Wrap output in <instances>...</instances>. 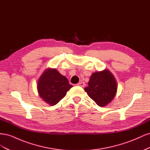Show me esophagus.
I'll return each mask as SVG.
<instances>
[{
  "mask_svg": "<svg viewBox=\"0 0 150 150\" xmlns=\"http://www.w3.org/2000/svg\"><path fill=\"white\" fill-rule=\"evenodd\" d=\"M77 85L79 86H81V87H84L85 84H84V82H81V83H79L77 84Z\"/></svg>",
  "mask_w": 150,
  "mask_h": 150,
  "instance_id": "34e87169",
  "label": "esophagus"
}]
</instances>
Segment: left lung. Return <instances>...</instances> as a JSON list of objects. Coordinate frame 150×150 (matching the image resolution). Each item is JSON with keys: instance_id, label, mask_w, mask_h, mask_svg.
Segmentation results:
<instances>
[{"instance_id": "8db88e82", "label": "left lung", "mask_w": 150, "mask_h": 150, "mask_svg": "<svg viewBox=\"0 0 150 150\" xmlns=\"http://www.w3.org/2000/svg\"><path fill=\"white\" fill-rule=\"evenodd\" d=\"M117 89L115 76L108 69H104L92 74L84 91L99 106L104 107L114 99Z\"/></svg>"}]
</instances>
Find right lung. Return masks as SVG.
I'll return each mask as SVG.
<instances>
[{
    "mask_svg": "<svg viewBox=\"0 0 150 150\" xmlns=\"http://www.w3.org/2000/svg\"><path fill=\"white\" fill-rule=\"evenodd\" d=\"M72 87L65 76L52 68H47L43 72L37 86L40 97L51 106L59 102Z\"/></svg>",
    "mask_w": 150,
    "mask_h": 150,
    "instance_id": "obj_1",
    "label": "right lung"
}]
</instances>
